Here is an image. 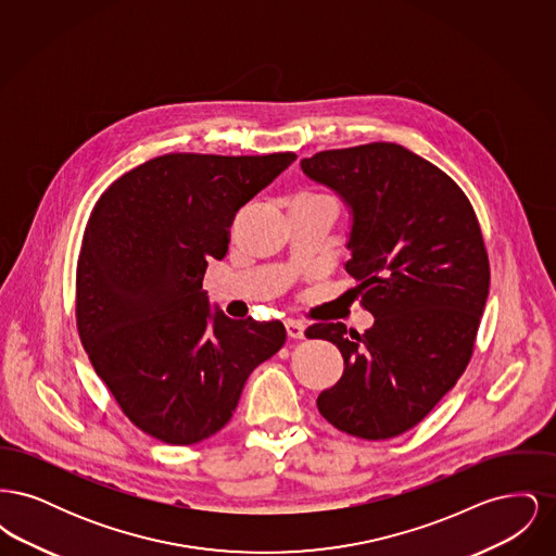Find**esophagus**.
Returning a JSON list of instances; mask_svg holds the SVG:
<instances>
[{"label": "esophagus", "mask_w": 556, "mask_h": 556, "mask_svg": "<svg viewBox=\"0 0 556 556\" xmlns=\"http://www.w3.org/2000/svg\"><path fill=\"white\" fill-rule=\"evenodd\" d=\"M286 329H288V336L293 340L304 338V323L298 320V318H286Z\"/></svg>", "instance_id": "34e87169"}]
</instances>
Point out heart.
<instances>
[{"instance_id": "heart-1", "label": "heart", "mask_w": 556, "mask_h": 556, "mask_svg": "<svg viewBox=\"0 0 556 556\" xmlns=\"http://www.w3.org/2000/svg\"><path fill=\"white\" fill-rule=\"evenodd\" d=\"M298 198H327V195H320V193H300ZM329 200V198H327Z\"/></svg>"}]
</instances>
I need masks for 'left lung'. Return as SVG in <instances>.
Listing matches in <instances>:
<instances>
[{"label":"left lung","mask_w":556,"mask_h":556,"mask_svg":"<svg viewBox=\"0 0 556 556\" xmlns=\"http://www.w3.org/2000/svg\"><path fill=\"white\" fill-rule=\"evenodd\" d=\"M300 164L352 206L345 270L375 317L365 333L344 323L306 329L344 356L318 413L363 440L396 438L424 421L473 356L490 290L476 211L444 170L397 143L325 150Z\"/></svg>","instance_id":"obj_1"}]
</instances>
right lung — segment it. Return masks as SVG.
Masks as SVG:
<instances>
[{
  "label": "right lung",
  "instance_id": "right-lung-1",
  "mask_svg": "<svg viewBox=\"0 0 556 556\" xmlns=\"http://www.w3.org/2000/svg\"><path fill=\"white\" fill-rule=\"evenodd\" d=\"M295 159L164 154L116 179L89 214L80 344L125 417L164 444L220 431L250 372L286 344L281 320L211 315L202 281L227 254L236 212Z\"/></svg>",
  "mask_w": 556,
  "mask_h": 556
}]
</instances>
